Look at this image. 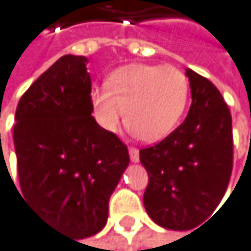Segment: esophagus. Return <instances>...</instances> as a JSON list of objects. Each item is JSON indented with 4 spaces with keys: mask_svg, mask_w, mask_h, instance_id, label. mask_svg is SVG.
I'll return each instance as SVG.
<instances>
[{
    "mask_svg": "<svg viewBox=\"0 0 251 251\" xmlns=\"http://www.w3.org/2000/svg\"><path fill=\"white\" fill-rule=\"evenodd\" d=\"M128 154H130V160L131 162H139V150L138 148H135V147H130L128 148Z\"/></svg>",
    "mask_w": 251,
    "mask_h": 251,
    "instance_id": "esophagus-1",
    "label": "esophagus"
}]
</instances>
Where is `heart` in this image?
I'll use <instances>...</instances> for the list:
<instances>
[{
	"instance_id": "heart-1",
	"label": "heart",
	"mask_w": 251,
	"mask_h": 251,
	"mask_svg": "<svg viewBox=\"0 0 251 251\" xmlns=\"http://www.w3.org/2000/svg\"><path fill=\"white\" fill-rule=\"evenodd\" d=\"M189 81L178 68L131 63L107 78V88H95L91 103L100 126L113 131L124 110L126 124L148 142L167 138L183 116Z\"/></svg>"
}]
</instances>
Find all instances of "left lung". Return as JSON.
<instances>
[{
    "label": "left lung",
    "instance_id": "left-lung-1",
    "mask_svg": "<svg viewBox=\"0 0 251 251\" xmlns=\"http://www.w3.org/2000/svg\"><path fill=\"white\" fill-rule=\"evenodd\" d=\"M191 109L173 133L142 148L148 173L144 206L163 229L191 230L221 203L233 167L232 116L220 91L207 78L186 69Z\"/></svg>",
    "mask_w": 251,
    "mask_h": 251
}]
</instances>
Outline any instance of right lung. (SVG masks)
I'll return each mask as SVG.
<instances>
[{
    "instance_id": "add662e5",
    "label": "right lung",
    "mask_w": 251,
    "mask_h": 251,
    "mask_svg": "<svg viewBox=\"0 0 251 251\" xmlns=\"http://www.w3.org/2000/svg\"><path fill=\"white\" fill-rule=\"evenodd\" d=\"M86 63L66 54L50 66L19 100L13 126L21 195L48 226L77 239L106 226L130 162L127 147L92 116Z\"/></svg>"
}]
</instances>
